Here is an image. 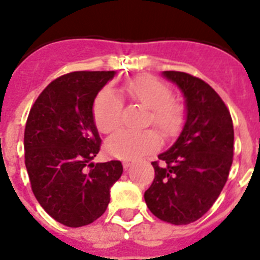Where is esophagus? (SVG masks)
I'll return each mask as SVG.
<instances>
[{
	"label": "esophagus",
	"mask_w": 260,
	"mask_h": 260,
	"mask_svg": "<svg viewBox=\"0 0 260 260\" xmlns=\"http://www.w3.org/2000/svg\"><path fill=\"white\" fill-rule=\"evenodd\" d=\"M132 165H133V163L128 162V160H124V162H123V167H124V170H128V168H131V167H132Z\"/></svg>",
	"instance_id": "esophagus-1"
}]
</instances>
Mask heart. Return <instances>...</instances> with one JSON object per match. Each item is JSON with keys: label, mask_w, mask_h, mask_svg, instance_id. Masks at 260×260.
<instances>
[{"label": "heart", "mask_w": 260, "mask_h": 260, "mask_svg": "<svg viewBox=\"0 0 260 260\" xmlns=\"http://www.w3.org/2000/svg\"><path fill=\"white\" fill-rule=\"evenodd\" d=\"M125 92L132 100L150 109L149 123L162 131L166 136L179 132L184 121V110L176 102L171 101L172 92L166 84L151 76H139L125 85ZM123 101L113 89L102 90L93 105L95 125L102 133H110L120 123ZM159 137L153 129L133 132L121 129L110 136L105 147L111 156L120 159L140 158L155 150Z\"/></svg>", "instance_id": "b5f03b06"}]
</instances>
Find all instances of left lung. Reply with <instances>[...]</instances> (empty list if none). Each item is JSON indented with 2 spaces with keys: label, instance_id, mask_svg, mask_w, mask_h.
Here are the masks:
<instances>
[{
  "label": "left lung",
  "instance_id": "left-lung-1",
  "mask_svg": "<svg viewBox=\"0 0 260 260\" xmlns=\"http://www.w3.org/2000/svg\"><path fill=\"white\" fill-rule=\"evenodd\" d=\"M185 98L186 119L175 144L153 162L155 177L144 194L158 219L185 225L202 217L223 190L233 162V123L219 94L201 79L163 71Z\"/></svg>",
  "mask_w": 260,
  "mask_h": 260
}]
</instances>
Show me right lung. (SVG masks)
I'll return each instance as SVG.
<instances>
[{
    "label": "right lung",
    "mask_w": 260,
    "mask_h": 260,
    "mask_svg": "<svg viewBox=\"0 0 260 260\" xmlns=\"http://www.w3.org/2000/svg\"><path fill=\"white\" fill-rule=\"evenodd\" d=\"M114 76L115 71L63 75L41 92L27 119L24 158L32 191L53 219L71 228L106 211L110 189L123 174L120 160L92 163L101 145L93 104Z\"/></svg>",
    "instance_id": "obj_1"
}]
</instances>
